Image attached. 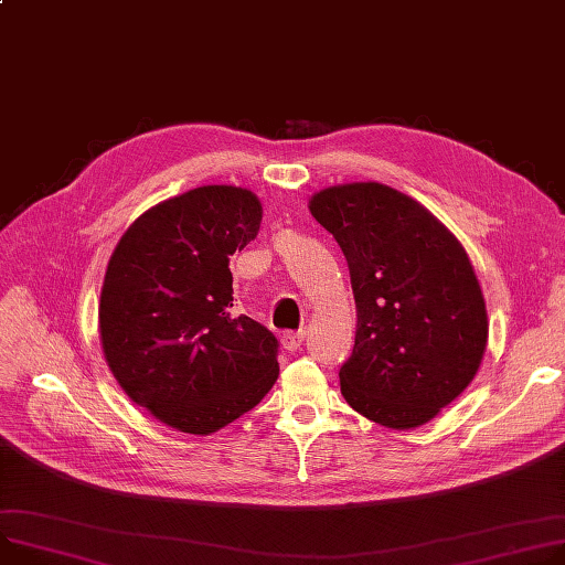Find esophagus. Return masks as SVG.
Segmentation results:
<instances>
[{
    "mask_svg": "<svg viewBox=\"0 0 565 565\" xmlns=\"http://www.w3.org/2000/svg\"><path fill=\"white\" fill-rule=\"evenodd\" d=\"M302 341H305V333H302V331H286V333L281 335V345H284V350H288V352H297L299 345H302Z\"/></svg>",
    "mask_w": 565,
    "mask_h": 565,
    "instance_id": "34e87169",
    "label": "esophagus"
}]
</instances>
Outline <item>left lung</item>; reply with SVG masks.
I'll use <instances>...</instances> for the list:
<instances>
[{"instance_id":"left-lung-1","label":"left lung","mask_w":565,"mask_h":565,"mask_svg":"<svg viewBox=\"0 0 565 565\" xmlns=\"http://www.w3.org/2000/svg\"><path fill=\"white\" fill-rule=\"evenodd\" d=\"M309 209L341 245L356 302L354 350L338 372L343 397L391 429L429 423L475 380L488 341L463 245L377 181L324 188Z\"/></svg>"}]
</instances>
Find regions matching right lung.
I'll list each match as a JSON object with an SVG mask.
<instances>
[{"label": "right lung", "mask_w": 565, "mask_h": 565, "mask_svg": "<svg viewBox=\"0 0 565 565\" xmlns=\"http://www.w3.org/2000/svg\"><path fill=\"white\" fill-rule=\"evenodd\" d=\"M260 217L247 188L202 185L145 211L110 254L104 359L138 406L183 434L227 427L279 377L275 333L232 313L230 256Z\"/></svg>", "instance_id": "1"}]
</instances>
